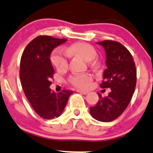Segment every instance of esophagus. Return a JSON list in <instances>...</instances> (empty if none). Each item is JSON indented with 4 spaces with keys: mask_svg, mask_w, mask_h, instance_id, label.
<instances>
[{
    "mask_svg": "<svg viewBox=\"0 0 153 153\" xmlns=\"http://www.w3.org/2000/svg\"><path fill=\"white\" fill-rule=\"evenodd\" d=\"M77 92H79V93L80 94H82L84 95H86L88 94V91H81V90H77Z\"/></svg>",
    "mask_w": 153,
    "mask_h": 153,
    "instance_id": "esophagus-1",
    "label": "esophagus"
}]
</instances>
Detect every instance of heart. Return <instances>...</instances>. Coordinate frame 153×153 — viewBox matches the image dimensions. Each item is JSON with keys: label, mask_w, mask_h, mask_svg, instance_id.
<instances>
[{"label": "heart", "mask_w": 153, "mask_h": 153, "mask_svg": "<svg viewBox=\"0 0 153 153\" xmlns=\"http://www.w3.org/2000/svg\"><path fill=\"white\" fill-rule=\"evenodd\" d=\"M65 53L62 50L55 49L51 54V62L53 65L58 71H65L68 68V55L79 56L86 61L94 59L97 56V51L92 45L85 42H77L64 49ZM92 76L89 74H72L68 78V82L75 87L85 89L90 85L92 81Z\"/></svg>", "instance_id": "b5f03b06"}]
</instances>
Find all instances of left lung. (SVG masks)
I'll return each mask as SVG.
<instances>
[{"instance_id": "1", "label": "left lung", "mask_w": 153, "mask_h": 153, "mask_svg": "<svg viewBox=\"0 0 153 153\" xmlns=\"http://www.w3.org/2000/svg\"><path fill=\"white\" fill-rule=\"evenodd\" d=\"M97 44L103 47L106 53L107 68L100 88H110L111 91L105 97L98 93L99 101L90 107V113L99 121L111 122L128 106L135 89L137 71L132 56L120 42L105 40Z\"/></svg>"}]
</instances>
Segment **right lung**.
Returning <instances> with one entry per match:
<instances>
[{
  "instance_id": "obj_1",
  "label": "right lung",
  "mask_w": 153,
  "mask_h": 153,
  "mask_svg": "<svg viewBox=\"0 0 153 153\" xmlns=\"http://www.w3.org/2000/svg\"><path fill=\"white\" fill-rule=\"evenodd\" d=\"M66 41L39 36L27 45L21 58L19 75L22 88L33 109L44 119L59 117L73 94L66 89L57 94L50 88L54 74L50 55L56 47Z\"/></svg>"
}]
</instances>
